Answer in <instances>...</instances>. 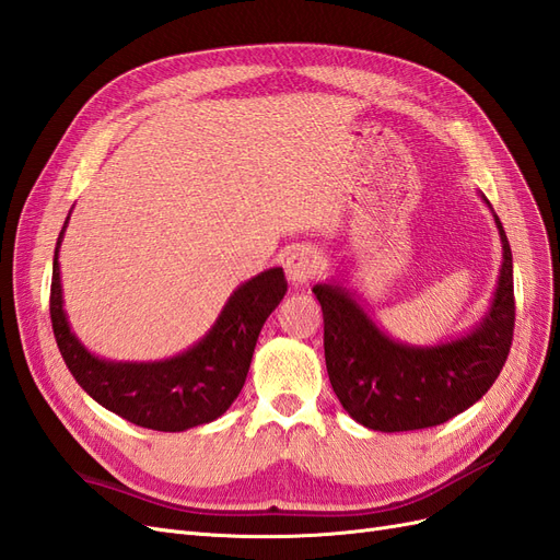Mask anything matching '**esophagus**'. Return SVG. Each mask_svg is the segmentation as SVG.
<instances>
[{
    "mask_svg": "<svg viewBox=\"0 0 560 560\" xmlns=\"http://www.w3.org/2000/svg\"><path fill=\"white\" fill-rule=\"evenodd\" d=\"M322 268V257L319 249L306 245V247H296L294 252L287 254L284 261V273L294 284H306L313 280Z\"/></svg>",
    "mask_w": 560,
    "mask_h": 560,
    "instance_id": "obj_1",
    "label": "esophagus"
}]
</instances>
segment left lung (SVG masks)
<instances>
[{
	"label": "left lung",
	"instance_id": "8db88e82",
	"mask_svg": "<svg viewBox=\"0 0 560 560\" xmlns=\"http://www.w3.org/2000/svg\"><path fill=\"white\" fill-rule=\"evenodd\" d=\"M486 206L490 208L488 200ZM493 217L504 249L493 303L477 329L451 343L434 348L397 343L341 287H313L325 317L331 387L360 425L378 432L442 425L479 401L500 376L512 348L516 306L512 247L495 212Z\"/></svg>",
	"mask_w": 560,
	"mask_h": 560
}]
</instances>
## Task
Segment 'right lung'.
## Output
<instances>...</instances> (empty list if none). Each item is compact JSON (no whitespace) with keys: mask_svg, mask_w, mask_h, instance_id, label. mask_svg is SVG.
I'll use <instances>...</instances> for the list:
<instances>
[{"mask_svg":"<svg viewBox=\"0 0 560 560\" xmlns=\"http://www.w3.org/2000/svg\"><path fill=\"white\" fill-rule=\"evenodd\" d=\"M65 226L54 257L50 322L62 360L77 383L112 413L149 430L184 432L222 416L241 395L264 322L287 292L282 268H268L241 284L210 334L177 358L107 362L83 348L67 325L58 266Z\"/></svg>","mask_w":560,"mask_h":560,"instance_id":"right-lung-1","label":"right lung"}]
</instances>
